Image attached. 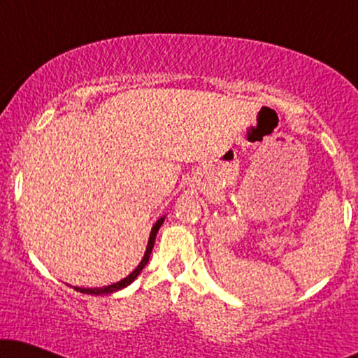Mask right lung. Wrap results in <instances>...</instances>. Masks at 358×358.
Returning a JSON list of instances; mask_svg holds the SVG:
<instances>
[{"mask_svg":"<svg viewBox=\"0 0 358 358\" xmlns=\"http://www.w3.org/2000/svg\"><path fill=\"white\" fill-rule=\"evenodd\" d=\"M163 222H164V218H159L158 222L155 223V227H153V229H151V233H150V241H148V246H146L145 256H143V259H141V262L138 264V267H136L135 271L131 272L129 277H125L124 280H120V282H117V283H112V285H109V287H102V288H80V287H76L75 290L76 292H81V293H87V295H107V293L117 292V290H120V288H125L127 285H130V283L134 282L136 277H138V273L141 272V268L146 266V262H148L151 249H153V244H155L156 233H158V229H159L161 224H163Z\"/></svg>","mask_w":358,"mask_h":358,"instance_id":"add662e5","label":"right lung"}]
</instances>
